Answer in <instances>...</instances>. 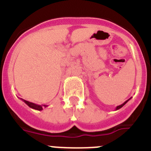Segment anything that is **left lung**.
<instances>
[{
    "label": "left lung",
    "instance_id": "obj_1",
    "mask_svg": "<svg viewBox=\"0 0 151 151\" xmlns=\"http://www.w3.org/2000/svg\"><path fill=\"white\" fill-rule=\"evenodd\" d=\"M130 99H131V98H129V100H127V101H125V102H124V103H123V104H122L119 105V106H116V110H119V109H120V108H122V106H124V105H125V104H126V103H127V102H128V101H129V100H130Z\"/></svg>",
    "mask_w": 151,
    "mask_h": 151
}]
</instances>
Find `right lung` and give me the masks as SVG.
Returning a JSON list of instances; mask_svg holds the SVG:
<instances>
[{"mask_svg": "<svg viewBox=\"0 0 151 151\" xmlns=\"http://www.w3.org/2000/svg\"><path fill=\"white\" fill-rule=\"evenodd\" d=\"M21 100H22V101H24V102H25V104H27L29 107L32 108V109H34V110H43L44 106H45V107H47V105H38V104H34V103L29 102V101H26V100L22 99V98H21Z\"/></svg>", "mask_w": 151, "mask_h": 151, "instance_id": "right-lung-1", "label": "right lung"}]
</instances>
